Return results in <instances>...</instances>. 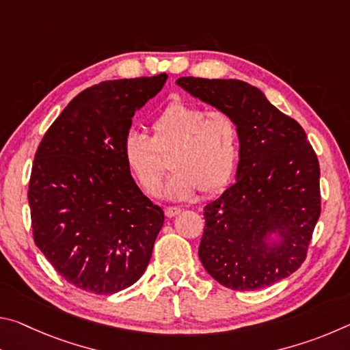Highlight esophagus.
Segmentation results:
<instances>
[{
    "label": "esophagus",
    "mask_w": 350,
    "mask_h": 350,
    "mask_svg": "<svg viewBox=\"0 0 350 350\" xmlns=\"http://www.w3.org/2000/svg\"><path fill=\"white\" fill-rule=\"evenodd\" d=\"M180 213V208H176V206H167L165 208V216L167 217H174L176 215H179Z\"/></svg>",
    "instance_id": "1"
}]
</instances>
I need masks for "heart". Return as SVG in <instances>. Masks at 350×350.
<instances>
[{"label": "heart", "instance_id": "1", "mask_svg": "<svg viewBox=\"0 0 350 350\" xmlns=\"http://www.w3.org/2000/svg\"><path fill=\"white\" fill-rule=\"evenodd\" d=\"M152 137L139 131L125 135L122 154L135 182L150 196L161 191L168 156L174 174L165 185L173 200L193 198L199 189L205 196L228 185L239 157V129L234 118L221 109L176 100L152 122Z\"/></svg>", "mask_w": 350, "mask_h": 350}]
</instances>
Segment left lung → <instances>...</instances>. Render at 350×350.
Listing matches in <instances>:
<instances>
[{"label": "left lung", "instance_id": "obj_1", "mask_svg": "<svg viewBox=\"0 0 350 350\" xmlns=\"http://www.w3.org/2000/svg\"><path fill=\"white\" fill-rule=\"evenodd\" d=\"M189 96L239 129L236 182L204 206L199 258L232 290H258L301 267L321 213L319 165L304 129L241 80L180 77Z\"/></svg>", "mask_w": 350, "mask_h": 350}]
</instances>
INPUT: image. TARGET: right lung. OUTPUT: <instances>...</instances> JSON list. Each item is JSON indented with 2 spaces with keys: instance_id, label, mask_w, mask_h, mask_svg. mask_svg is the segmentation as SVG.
Returning <instances> with one entry per match:
<instances>
[{
  "instance_id": "right-lung-1",
  "label": "right lung",
  "mask_w": 350,
  "mask_h": 350,
  "mask_svg": "<svg viewBox=\"0 0 350 350\" xmlns=\"http://www.w3.org/2000/svg\"><path fill=\"white\" fill-rule=\"evenodd\" d=\"M167 74L102 81L70 100L35 152L29 205L33 241L64 280L112 295L144 275L163 210L154 205L122 154L133 117Z\"/></svg>"
}]
</instances>
